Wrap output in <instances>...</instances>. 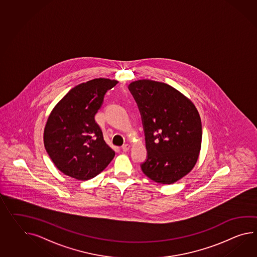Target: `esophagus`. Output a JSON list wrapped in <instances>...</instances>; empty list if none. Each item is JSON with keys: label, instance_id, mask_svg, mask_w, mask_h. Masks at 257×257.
Here are the masks:
<instances>
[{"label": "esophagus", "instance_id": "esophagus-1", "mask_svg": "<svg viewBox=\"0 0 257 257\" xmlns=\"http://www.w3.org/2000/svg\"><path fill=\"white\" fill-rule=\"evenodd\" d=\"M129 149H130V145L129 144L123 145V146L121 147V150H122V151H124V152L129 151Z\"/></svg>", "mask_w": 257, "mask_h": 257}]
</instances>
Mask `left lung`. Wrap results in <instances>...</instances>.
Masks as SVG:
<instances>
[{
    "label": "left lung",
    "mask_w": 257,
    "mask_h": 257,
    "mask_svg": "<svg viewBox=\"0 0 257 257\" xmlns=\"http://www.w3.org/2000/svg\"><path fill=\"white\" fill-rule=\"evenodd\" d=\"M144 127L148 156L141 169L151 180L173 184L188 175L201 146L200 114L191 101L172 86L151 80L129 84Z\"/></svg>",
    "instance_id": "left-lung-1"
}]
</instances>
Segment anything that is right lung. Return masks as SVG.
<instances>
[{
    "mask_svg": "<svg viewBox=\"0 0 257 257\" xmlns=\"http://www.w3.org/2000/svg\"><path fill=\"white\" fill-rule=\"evenodd\" d=\"M117 83L105 78L81 83L52 110L44 128V147L63 174L77 180H89L112 161L115 152L106 144L94 115L107 90Z\"/></svg>",
    "mask_w": 257,
    "mask_h": 257,
    "instance_id": "1",
    "label": "right lung"
}]
</instances>
